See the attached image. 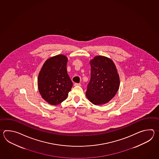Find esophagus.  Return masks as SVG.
I'll return each instance as SVG.
<instances>
[{"label":"esophagus","instance_id":"1","mask_svg":"<svg viewBox=\"0 0 159 159\" xmlns=\"http://www.w3.org/2000/svg\"><path fill=\"white\" fill-rule=\"evenodd\" d=\"M75 86H81V84H78V83H75Z\"/></svg>","mask_w":159,"mask_h":159}]
</instances>
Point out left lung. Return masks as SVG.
Wrapping results in <instances>:
<instances>
[{"label":"left lung","mask_w":159,"mask_h":159,"mask_svg":"<svg viewBox=\"0 0 159 159\" xmlns=\"http://www.w3.org/2000/svg\"><path fill=\"white\" fill-rule=\"evenodd\" d=\"M91 78L86 95L94 105L105 104L114 97L120 84L115 64L111 59L98 56L90 61Z\"/></svg>","instance_id":"8db88e82"}]
</instances>
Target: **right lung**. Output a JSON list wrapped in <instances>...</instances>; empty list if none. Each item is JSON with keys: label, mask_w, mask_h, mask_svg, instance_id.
I'll return each instance as SVG.
<instances>
[{"label": "right lung", "mask_w": 159, "mask_h": 159, "mask_svg": "<svg viewBox=\"0 0 159 159\" xmlns=\"http://www.w3.org/2000/svg\"><path fill=\"white\" fill-rule=\"evenodd\" d=\"M68 58L62 54L45 62L38 77V87L42 98L52 105H57L68 97L73 82L67 73Z\"/></svg>", "instance_id": "1"}]
</instances>
